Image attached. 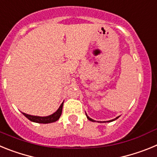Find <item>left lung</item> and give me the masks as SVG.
Segmentation results:
<instances>
[{"mask_svg":"<svg viewBox=\"0 0 157 157\" xmlns=\"http://www.w3.org/2000/svg\"><path fill=\"white\" fill-rule=\"evenodd\" d=\"M86 116L87 119H88V120H90V121H92V122H95V120H93V119H91V118H90V117H89V116H87V115H86ZM119 117H120V116H118V117H116V119H114V120H109V121H107V122H112V121H114V120H117V119H118V118H119Z\"/></svg>","mask_w":157,"mask_h":157,"instance_id":"1","label":"left lung"}]
</instances>
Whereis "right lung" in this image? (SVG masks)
I'll list each match as a JSON object with an SVG mask.
<instances>
[{"label":"right lung","instance_id":"1","mask_svg":"<svg viewBox=\"0 0 157 157\" xmlns=\"http://www.w3.org/2000/svg\"><path fill=\"white\" fill-rule=\"evenodd\" d=\"M63 102L60 105L59 109H57L56 112H54L53 114L50 115V116H30V115L26 114V113H23L22 112L23 115H24L29 120L32 122H34V123H53V122L57 121L59 119L60 116H61L62 113V109H63Z\"/></svg>","mask_w":157,"mask_h":157}]
</instances>
